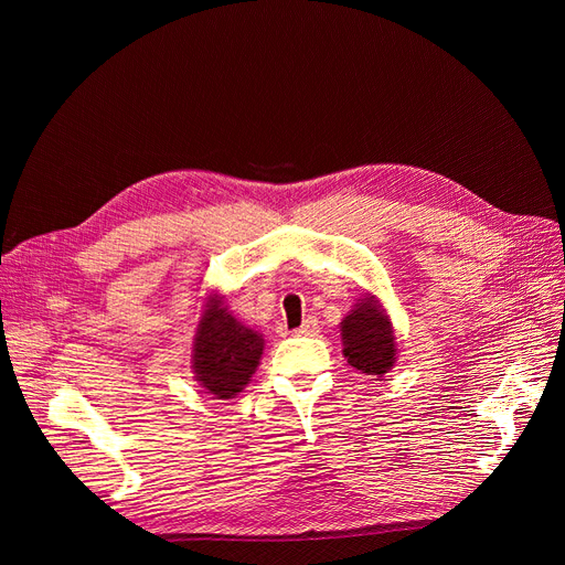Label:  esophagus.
<instances>
[{
  "mask_svg": "<svg viewBox=\"0 0 565 565\" xmlns=\"http://www.w3.org/2000/svg\"><path fill=\"white\" fill-rule=\"evenodd\" d=\"M298 337H316L318 334V320L316 318H307L298 330H295Z\"/></svg>",
  "mask_w": 565,
  "mask_h": 565,
  "instance_id": "34e87169",
  "label": "esophagus"
}]
</instances>
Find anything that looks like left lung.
<instances>
[{
	"label": "left lung",
	"mask_w": 565,
	"mask_h": 565,
	"mask_svg": "<svg viewBox=\"0 0 565 565\" xmlns=\"http://www.w3.org/2000/svg\"><path fill=\"white\" fill-rule=\"evenodd\" d=\"M343 354L352 369L384 375L396 362V337L387 311L375 295L366 292L341 322Z\"/></svg>",
	"instance_id": "8db88e82"
}]
</instances>
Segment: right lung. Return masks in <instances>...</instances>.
Returning <instances> with one entry per match:
<instances>
[{
  "label": "right lung",
  "mask_w": 565,
  "mask_h": 565,
  "mask_svg": "<svg viewBox=\"0 0 565 565\" xmlns=\"http://www.w3.org/2000/svg\"><path fill=\"white\" fill-rule=\"evenodd\" d=\"M192 343L194 377L205 394L220 401L247 387L263 354V337L245 328L224 307L220 295H207Z\"/></svg>",
  "instance_id": "right-lung-1"
}]
</instances>
